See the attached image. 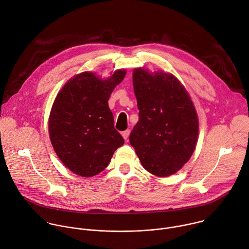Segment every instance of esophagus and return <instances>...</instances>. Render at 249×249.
<instances>
[{
	"instance_id": "esophagus-1",
	"label": "esophagus",
	"mask_w": 249,
	"mask_h": 249,
	"mask_svg": "<svg viewBox=\"0 0 249 249\" xmlns=\"http://www.w3.org/2000/svg\"><path fill=\"white\" fill-rule=\"evenodd\" d=\"M129 135H130V130H126V131L122 132V137L124 138L125 141H127V139L129 138Z\"/></svg>"
}]
</instances>
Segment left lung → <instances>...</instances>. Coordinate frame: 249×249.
<instances>
[{"instance_id": "1", "label": "left lung", "mask_w": 249, "mask_h": 249, "mask_svg": "<svg viewBox=\"0 0 249 249\" xmlns=\"http://www.w3.org/2000/svg\"><path fill=\"white\" fill-rule=\"evenodd\" d=\"M133 85L140 112L130 143L147 172L160 178L174 175L197 144L199 121L193 102L172 73L135 69Z\"/></svg>"}]
</instances>
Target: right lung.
Masks as SVG:
<instances>
[{"label": "right lung", "mask_w": 249, "mask_h": 249, "mask_svg": "<svg viewBox=\"0 0 249 249\" xmlns=\"http://www.w3.org/2000/svg\"><path fill=\"white\" fill-rule=\"evenodd\" d=\"M125 74L118 70L103 80L81 72L64 85L53 103L48 122L52 146L62 163L80 177L101 173L124 144L107 101Z\"/></svg>", "instance_id": "1"}]
</instances>
